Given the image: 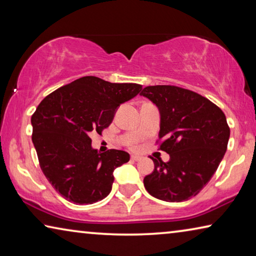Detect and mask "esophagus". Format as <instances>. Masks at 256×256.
Listing matches in <instances>:
<instances>
[{
    "instance_id": "1",
    "label": "esophagus",
    "mask_w": 256,
    "mask_h": 256,
    "mask_svg": "<svg viewBox=\"0 0 256 256\" xmlns=\"http://www.w3.org/2000/svg\"><path fill=\"white\" fill-rule=\"evenodd\" d=\"M131 159L134 160V162H138V160L142 159V157H141V156H138V154H132Z\"/></svg>"
}]
</instances>
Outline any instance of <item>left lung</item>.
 <instances>
[{"mask_svg":"<svg viewBox=\"0 0 256 256\" xmlns=\"http://www.w3.org/2000/svg\"><path fill=\"white\" fill-rule=\"evenodd\" d=\"M140 94L159 108V150L170 157L168 162L150 157L154 170L144 177L146 190L166 202L196 196L227 150L230 128L226 116L208 98L180 86H149Z\"/></svg>","mask_w":256,"mask_h":256,"instance_id":"1","label":"left lung"}]
</instances>
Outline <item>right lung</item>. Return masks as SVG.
Wrapping results in <instances>:
<instances>
[{
	"label": "right lung",
	"instance_id": "add662e5",
	"mask_svg": "<svg viewBox=\"0 0 256 256\" xmlns=\"http://www.w3.org/2000/svg\"><path fill=\"white\" fill-rule=\"evenodd\" d=\"M138 84H112L88 76L42 99L32 116V144L42 172L64 198L92 204L105 198L112 172L130 160L122 150L100 154L89 134L110 126L118 107L141 92Z\"/></svg>",
	"mask_w": 256,
	"mask_h": 256
}]
</instances>
